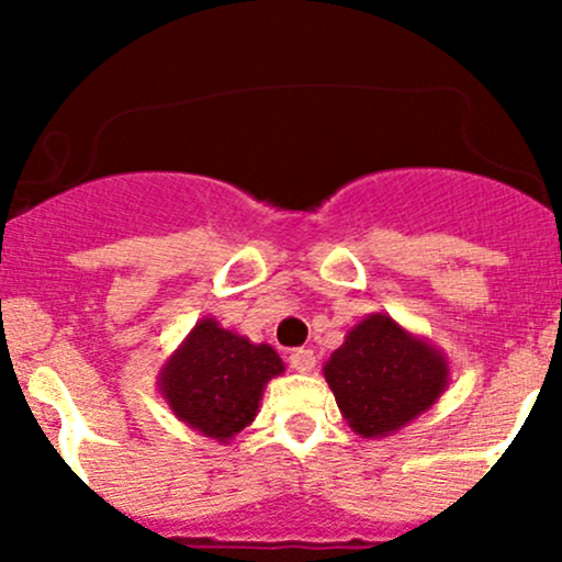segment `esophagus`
I'll return each instance as SVG.
<instances>
[{"label":"esophagus","mask_w":562,"mask_h":562,"mask_svg":"<svg viewBox=\"0 0 562 562\" xmlns=\"http://www.w3.org/2000/svg\"><path fill=\"white\" fill-rule=\"evenodd\" d=\"M288 364L296 372H313L315 370V353L310 348H296L288 353Z\"/></svg>","instance_id":"esophagus-1"}]
</instances>
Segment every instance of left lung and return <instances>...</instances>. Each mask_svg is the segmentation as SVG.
I'll use <instances>...</instances> for the list:
<instances>
[{"mask_svg": "<svg viewBox=\"0 0 562 562\" xmlns=\"http://www.w3.org/2000/svg\"><path fill=\"white\" fill-rule=\"evenodd\" d=\"M323 375L350 427L364 438H383L438 400L449 367L389 315H372L334 350Z\"/></svg>", "mask_w": 562, "mask_h": 562, "instance_id": "left-lung-1", "label": "left lung"}]
</instances>
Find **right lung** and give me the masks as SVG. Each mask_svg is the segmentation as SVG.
Masks as SVG:
<instances>
[{"label": "right lung", "mask_w": 562, "mask_h": 562, "mask_svg": "<svg viewBox=\"0 0 562 562\" xmlns=\"http://www.w3.org/2000/svg\"><path fill=\"white\" fill-rule=\"evenodd\" d=\"M280 372L274 348L252 345L206 317L168 361L160 389L181 422L206 438L228 440L252 422L266 381Z\"/></svg>", "instance_id": "add662e5"}]
</instances>
